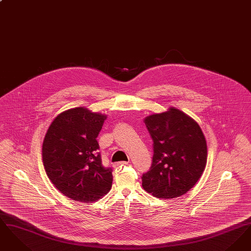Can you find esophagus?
Instances as JSON below:
<instances>
[{"instance_id": "34e87169", "label": "esophagus", "mask_w": 251, "mask_h": 251, "mask_svg": "<svg viewBox=\"0 0 251 251\" xmlns=\"http://www.w3.org/2000/svg\"><path fill=\"white\" fill-rule=\"evenodd\" d=\"M124 165H128V162H119V163H116L114 165V167H120V166H124Z\"/></svg>"}]
</instances>
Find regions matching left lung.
Here are the masks:
<instances>
[{
	"label": "left lung",
	"mask_w": 251,
	"mask_h": 251,
	"mask_svg": "<svg viewBox=\"0 0 251 251\" xmlns=\"http://www.w3.org/2000/svg\"><path fill=\"white\" fill-rule=\"evenodd\" d=\"M144 122L153 141L151 170L142 186L159 199H176L194 187L207 163V143L198 122L175 107L154 113Z\"/></svg>",
	"instance_id": "8db88e82"
}]
</instances>
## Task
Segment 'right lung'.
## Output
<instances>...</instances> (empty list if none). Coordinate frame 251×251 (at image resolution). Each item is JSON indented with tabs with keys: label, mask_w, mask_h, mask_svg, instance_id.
<instances>
[{
	"label": "right lung",
	"mask_w": 251,
	"mask_h": 251,
	"mask_svg": "<svg viewBox=\"0 0 251 251\" xmlns=\"http://www.w3.org/2000/svg\"><path fill=\"white\" fill-rule=\"evenodd\" d=\"M106 119L87 108H71L49 126L42 145L44 168L52 184L72 201L94 202L112 187V170L102 167L96 139Z\"/></svg>",
	"instance_id": "obj_1"
}]
</instances>
